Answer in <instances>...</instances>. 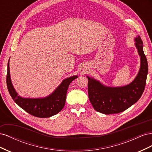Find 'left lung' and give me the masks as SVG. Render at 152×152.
Here are the masks:
<instances>
[{
  "label": "left lung",
  "instance_id": "8db88e82",
  "mask_svg": "<svg viewBox=\"0 0 152 152\" xmlns=\"http://www.w3.org/2000/svg\"><path fill=\"white\" fill-rule=\"evenodd\" d=\"M136 46L141 57V67L132 83L121 87H108L98 81L88 79V95L91 103L96 111L104 114L118 113L136 103L143 93L148 67L140 36L135 39Z\"/></svg>",
  "mask_w": 152,
  "mask_h": 152
}]
</instances>
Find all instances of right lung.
Returning a JSON list of instances; mask_svg holds the SVG:
<instances>
[{
  "mask_svg": "<svg viewBox=\"0 0 152 152\" xmlns=\"http://www.w3.org/2000/svg\"><path fill=\"white\" fill-rule=\"evenodd\" d=\"M9 63H10L8 62L6 77L7 89L12 98L18 106L31 115L39 118L50 117L61 111L65 104L68 86L73 80L77 79V76H73L64 80L54 93L47 98L41 99L23 98L17 95V93L12 85Z\"/></svg>",
  "mask_w": 152,
  "mask_h": 152,
  "instance_id": "obj_1",
  "label": "right lung"
}]
</instances>
